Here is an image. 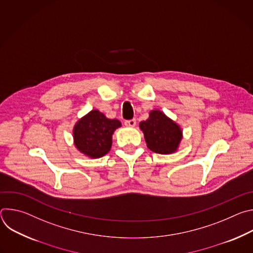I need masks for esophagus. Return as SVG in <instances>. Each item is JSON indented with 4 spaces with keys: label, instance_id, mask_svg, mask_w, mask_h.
Instances as JSON below:
<instances>
[{
    "label": "esophagus",
    "instance_id": "1",
    "mask_svg": "<svg viewBox=\"0 0 253 253\" xmlns=\"http://www.w3.org/2000/svg\"><path fill=\"white\" fill-rule=\"evenodd\" d=\"M125 125L127 127H134L136 125V120L135 119H131V120H126L125 121Z\"/></svg>",
    "mask_w": 253,
    "mask_h": 253
}]
</instances>
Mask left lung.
<instances>
[{"label": "left lung", "mask_w": 253, "mask_h": 253, "mask_svg": "<svg viewBox=\"0 0 253 253\" xmlns=\"http://www.w3.org/2000/svg\"><path fill=\"white\" fill-rule=\"evenodd\" d=\"M147 147L158 154H171L177 151L182 140V129L160 110H151L146 121L139 124Z\"/></svg>", "instance_id": "1"}]
</instances>
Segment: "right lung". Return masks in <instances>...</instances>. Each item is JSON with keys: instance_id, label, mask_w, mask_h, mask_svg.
<instances>
[{"instance_id": "obj_1", "label": "right lung", "mask_w": 253, "mask_h": 253, "mask_svg": "<svg viewBox=\"0 0 253 253\" xmlns=\"http://www.w3.org/2000/svg\"><path fill=\"white\" fill-rule=\"evenodd\" d=\"M117 119L107 118L99 110H92L75 124L74 145L89 158H100L110 151L114 131L121 127Z\"/></svg>"}]
</instances>
